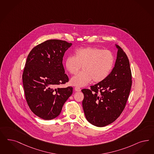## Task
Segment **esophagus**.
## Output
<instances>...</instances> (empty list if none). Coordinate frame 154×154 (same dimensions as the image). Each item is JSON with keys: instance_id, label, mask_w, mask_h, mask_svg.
Returning a JSON list of instances; mask_svg holds the SVG:
<instances>
[{"instance_id": "1", "label": "esophagus", "mask_w": 154, "mask_h": 154, "mask_svg": "<svg viewBox=\"0 0 154 154\" xmlns=\"http://www.w3.org/2000/svg\"><path fill=\"white\" fill-rule=\"evenodd\" d=\"M74 90L75 91H81V89L79 87H75L74 88Z\"/></svg>"}]
</instances>
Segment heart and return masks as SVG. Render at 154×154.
I'll list each match as a JSON object with an SVG mask.
<instances>
[{
    "label": "heart",
    "mask_w": 154,
    "mask_h": 154,
    "mask_svg": "<svg viewBox=\"0 0 154 154\" xmlns=\"http://www.w3.org/2000/svg\"><path fill=\"white\" fill-rule=\"evenodd\" d=\"M114 63L111 51L97 47L77 49L75 57L69 56L65 60V67L71 74H76L82 66L83 70L70 80L72 85L82 87L93 81L100 82L110 74Z\"/></svg>",
    "instance_id": "1"
}]
</instances>
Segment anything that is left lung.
<instances>
[{"mask_svg": "<svg viewBox=\"0 0 154 154\" xmlns=\"http://www.w3.org/2000/svg\"><path fill=\"white\" fill-rule=\"evenodd\" d=\"M111 73L103 81L81 90L82 107L88 121L97 127L114 122L124 110L129 96L132 75L126 54L119 46Z\"/></svg>", "mask_w": 154, "mask_h": 154, "instance_id": "1", "label": "left lung"}]
</instances>
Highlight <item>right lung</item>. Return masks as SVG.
I'll return each mask as SVG.
<instances>
[{"label":"right lung","mask_w":154,"mask_h":154,"mask_svg":"<svg viewBox=\"0 0 154 154\" xmlns=\"http://www.w3.org/2000/svg\"><path fill=\"white\" fill-rule=\"evenodd\" d=\"M72 43L48 40L35 47L27 57L22 75L28 105L36 116L45 120L57 117L73 88H56L69 81L63 60Z\"/></svg>","instance_id":"1"}]
</instances>
